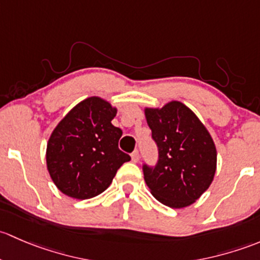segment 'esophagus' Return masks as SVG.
Listing matches in <instances>:
<instances>
[{"instance_id":"esophagus-1","label":"esophagus","mask_w":260,"mask_h":260,"mask_svg":"<svg viewBox=\"0 0 260 260\" xmlns=\"http://www.w3.org/2000/svg\"><path fill=\"white\" fill-rule=\"evenodd\" d=\"M131 160H133L134 162H138L139 161V151L138 150H135V151L131 154Z\"/></svg>"}]
</instances>
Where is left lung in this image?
Masks as SVG:
<instances>
[{"label":"left lung","instance_id":"1","mask_svg":"<svg viewBox=\"0 0 260 260\" xmlns=\"http://www.w3.org/2000/svg\"><path fill=\"white\" fill-rule=\"evenodd\" d=\"M145 117L159 150L155 167L143 165L146 185L167 207H189L215 175L216 149L209 131L180 101L161 109L146 108Z\"/></svg>","mask_w":260,"mask_h":260}]
</instances>
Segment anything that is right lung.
Segmentation results:
<instances>
[{
    "instance_id": "1",
    "label": "right lung",
    "mask_w": 260,
    "mask_h": 260,
    "mask_svg": "<svg viewBox=\"0 0 260 260\" xmlns=\"http://www.w3.org/2000/svg\"><path fill=\"white\" fill-rule=\"evenodd\" d=\"M116 108L104 99H85L68 112L51 134L46 164L60 191L90 199L105 191L116 171L131 157L119 149L122 131L111 124Z\"/></svg>"
}]
</instances>
